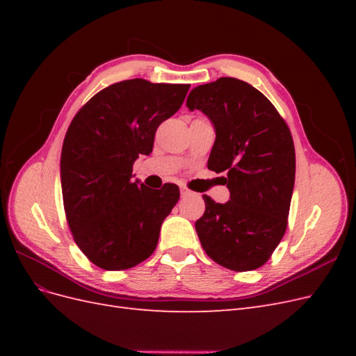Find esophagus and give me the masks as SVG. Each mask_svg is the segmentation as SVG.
Instances as JSON below:
<instances>
[{"label":"esophagus","mask_w":356,"mask_h":356,"mask_svg":"<svg viewBox=\"0 0 356 356\" xmlns=\"http://www.w3.org/2000/svg\"><path fill=\"white\" fill-rule=\"evenodd\" d=\"M190 195H193V193H191L188 188L181 187V197H187V196H190Z\"/></svg>","instance_id":"34e87169"}]
</instances>
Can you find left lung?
<instances>
[{"instance_id":"8db88e82","label":"left lung","mask_w":356,"mask_h":356,"mask_svg":"<svg viewBox=\"0 0 356 356\" xmlns=\"http://www.w3.org/2000/svg\"><path fill=\"white\" fill-rule=\"evenodd\" d=\"M187 106L215 126L208 169L227 172V203L204 195L196 232L204 252L234 272L261 267L282 241L296 179L293 135L266 96L242 80L197 86Z\"/></svg>"}]
</instances>
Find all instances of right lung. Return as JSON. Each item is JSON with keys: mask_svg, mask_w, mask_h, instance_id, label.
Listing matches in <instances>:
<instances>
[{"mask_svg": "<svg viewBox=\"0 0 356 356\" xmlns=\"http://www.w3.org/2000/svg\"><path fill=\"white\" fill-rule=\"evenodd\" d=\"M188 89L143 79L118 81L72 118L60 156L63 208L75 243L104 270H126L156 250L179 188L138 186L132 166L139 154L153 152L157 127L181 108Z\"/></svg>", "mask_w": 356, "mask_h": 356, "instance_id": "obj_1", "label": "right lung"}]
</instances>
